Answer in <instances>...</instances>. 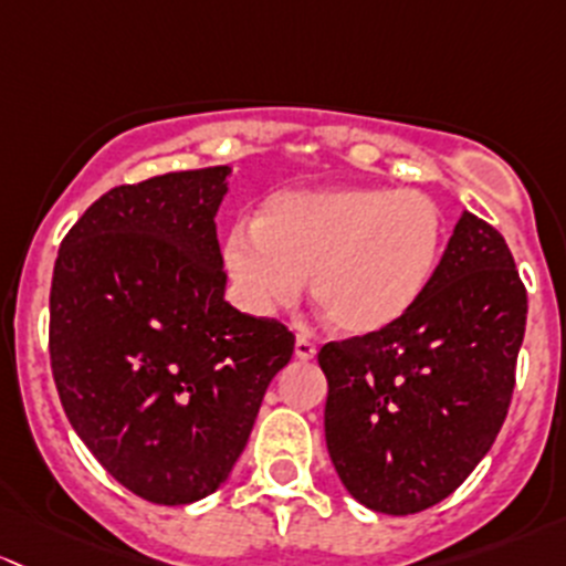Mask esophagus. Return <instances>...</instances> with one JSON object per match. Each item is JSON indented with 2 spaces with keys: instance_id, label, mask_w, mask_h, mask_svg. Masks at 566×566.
I'll return each mask as SVG.
<instances>
[{
  "instance_id": "esophagus-1",
  "label": "esophagus",
  "mask_w": 566,
  "mask_h": 566,
  "mask_svg": "<svg viewBox=\"0 0 566 566\" xmlns=\"http://www.w3.org/2000/svg\"><path fill=\"white\" fill-rule=\"evenodd\" d=\"M294 357L300 359V363H311V359L316 357V343H313L311 337L300 335L294 343Z\"/></svg>"
}]
</instances>
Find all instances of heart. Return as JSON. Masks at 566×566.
I'll return each instance as SVG.
<instances>
[{
    "mask_svg": "<svg viewBox=\"0 0 566 566\" xmlns=\"http://www.w3.org/2000/svg\"><path fill=\"white\" fill-rule=\"evenodd\" d=\"M447 220L422 190L343 185L264 198L253 226H234L223 264L253 316L313 305L340 335L370 337L417 307L439 272Z\"/></svg>",
    "mask_w": 566,
    "mask_h": 566,
    "instance_id": "heart-1",
    "label": "heart"
}]
</instances>
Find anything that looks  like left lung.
<instances>
[{
    "mask_svg": "<svg viewBox=\"0 0 566 566\" xmlns=\"http://www.w3.org/2000/svg\"><path fill=\"white\" fill-rule=\"evenodd\" d=\"M526 311L504 237L463 212L403 322L318 352L326 450L359 504L413 515L463 485L504 424Z\"/></svg>",
    "mask_w": 566,
    "mask_h": 566,
    "instance_id": "left-lung-1",
    "label": "left lung"
}]
</instances>
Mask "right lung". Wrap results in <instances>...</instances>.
<instances>
[{
  "instance_id": "add662e5",
  "label": "right lung",
  "mask_w": 566,
  "mask_h": 566,
  "mask_svg": "<svg viewBox=\"0 0 566 566\" xmlns=\"http://www.w3.org/2000/svg\"><path fill=\"white\" fill-rule=\"evenodd\" d=\"M229 166L119 185L62 240L51 370L78 439L119 485L179 506L229 480L294 335L226 302Z\"/></svg>"
}]
</instances>
